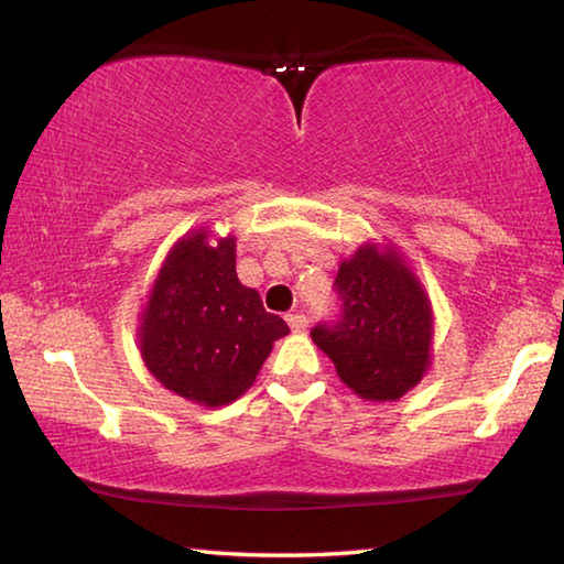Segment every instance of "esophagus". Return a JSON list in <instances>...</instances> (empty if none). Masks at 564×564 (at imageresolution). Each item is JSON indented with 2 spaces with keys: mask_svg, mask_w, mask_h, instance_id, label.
Wrapping results in <instances>:
<instances>
[{
  "mask_svg": "<svg viewBox=\"0 0 564 564\" xmlns=\"http://www.w3.org/2000/svg\"><path fill=\"white\" fill-rule=\"evenodd\" d=\"M285 321H289V326H291L293 333H301V330L308 328V318H305L303 313H289Z\"/></svg>",
  "mask_w": 564,
  "mask_h": 564,
  "instance_id": "1",
  "label": "esophagus"
}]
</instances>
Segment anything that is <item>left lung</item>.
Here are the masks:
<instances>
[{
	"mask_svg": "<svg viewBox=\"0 0 564 564\" xmlns=\"http://www.w3.org/2000/svg\"><path fill=\"white\" fill-rule=\"evenodd\" d=\"M336 291L343 313L311 338L362 400H398L431 368L433 305L393 243H362L340 261Z\"/></svg>",
	"mask_w": 564,
	"mask_h": 564,
	"instance_id": "8db88e82",
	"label": "left lung"
}]
</instances>
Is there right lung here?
Returning a JSON list of instances; mask_svg holds the SVG:
<instances>
[{"instance_id":"right-lung-1","label":"right lung","mask_w":564,"mask_h":564,"mask_svg":"<svg viewBox=\"0 0 564 564\" xmlns=\"http://www.w3.org/2000/svg\"><path fill=\"white\" fill-rule=\"evenodd\" d=\"M139 348L149 373L171 393L221 408L256 383L289 323L263 308L236 275V238L206 228L181 236L161 263L141 311Z\"/></svg>"}]
</instances>
